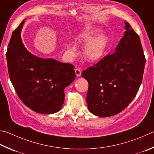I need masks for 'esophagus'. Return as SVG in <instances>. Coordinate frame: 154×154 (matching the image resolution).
<instances>
[{
    "label": "esophagus",
    "mask_w": 154,
    "mask_h": 154,
    "mask_svg": "<svg viewBox=\"0 0 154 154\" xmlns=\"http://www.w3.org/2000/svg\"><path fill=\"white\" fill-rule=\"evenodd\" d=\"M75 74H76V75H77V77H79L80 75H82V71H81L80 69H79V68L75 69Z\"/></svg>",
    "instance_id": "1"
}]
</instances>
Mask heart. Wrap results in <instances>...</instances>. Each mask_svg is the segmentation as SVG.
Segmentation results:
<instances>
[{"mask_svg": "<svg viewBox=\"0 0 154 154\" xmlns=\"http://www.w3.org/2000/svg\"><path fill=\"white\" fill-rule=\"evenodd\" d=\"M101 31L97 28H91L81 33L77 42L81 45H85L83 57L90 63L97 62L104 57L108 46V38L104 34L99 35ZM66 53L72 57L77 52L74 44L69 43L66 45Z\"/></svg>", "mask_w": 154, "mask_h": 154, "instance_id": "obj_1", "label": "heart"}]
</instances>
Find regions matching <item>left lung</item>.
Returning <instances> with one entry per match:
<instances>
[{
    "label": "left lung",
    "mask_w": 154,
    "mask_h": 154,
    "mask_svg": "<svg viewBox=\"0 0 154 154\" xmlns=\"http://www.w3.org/2000/svg\"><path fill=\"white\" fill-rule=\"evenodd\" d=\"M124 35L115 49L82 72L89 83V112L101 117L121 112L135 98L140 87L145 58L139 35L125 21Z\"/></svg>",
    "instance_id": "8db88e82"
}]
</instances>
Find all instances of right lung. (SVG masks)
Instances as JSON below:
<instances>
[{
  "mask_svg": "<svg viewBox=\"0 0 154 154\" xmlns=\"http://www.w3.org/2000/svg\"><path fill=\"white\" fill-rule=\"evenodd\" d=\"M25 20L13 31L7 48L11 82L19 98L31 110L44 114L57 112L65 101L64 89L76 77L75 67L29 52L21 37Z\"/></svg>",
  "mask_w": 154,
  "mask_h": 154,
  "instance_id": "right-lung-1",
  "label": "right lung"
}]
</instances>
